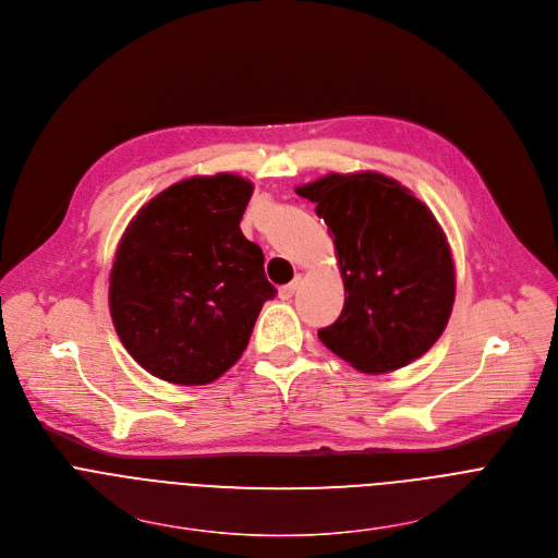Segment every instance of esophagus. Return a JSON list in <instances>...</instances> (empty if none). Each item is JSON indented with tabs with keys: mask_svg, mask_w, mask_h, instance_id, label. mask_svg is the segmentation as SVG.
I'll return each mask as SVG.
<instances>
[{
	"mask_svg": "<svg viewBox=\"0 0 558 558\" xmlns=\"http://www.w3.org/2000/svg\"><path fill=\"white\" fill-rule=\"evenodd\" d=\"M300 280H302V276H295V278L289 282V284H284V287H280V289H278V295H280L282 300H289V298H293V293H295V289H298Z\"/></svg>",
	"mask_w": 558,
	"mask_h": 558,
	"instance_id": "34e87169",
	"label": "esophagus"
}]
</instances>
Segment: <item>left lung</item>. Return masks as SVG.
I'll return each mask as SVG.
<instances>
[{
	"label": "left lung",
	"instance_id": "1",
	"mask_svg": "<svg viewBox=\"0 0 558 558\" xmlns=\"http://www.w3.org/2000/svg\"><path fill=\"white\" fill-rule=\"evenodd\" d=\"M298 195L328 226L348 295L341 315L317 330L322 343L373 375L423 356L456 298L451 252L427 206L379 172H332Z\"/></svg>",
	"mask_w": 558,
	"mask_h": 558
}]
</instances>
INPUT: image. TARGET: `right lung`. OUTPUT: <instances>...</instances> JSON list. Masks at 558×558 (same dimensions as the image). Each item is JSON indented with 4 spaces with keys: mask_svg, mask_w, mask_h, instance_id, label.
I'll return each mask as SVG.
<instances>
[{
    "mask_svg": "<svg viewBox=\"0 0 558 558\" xmlns=\"http://www.w3.org/2000/svg\"><path fill=\"white\" fill-rule=\"evenodd\" d=\"M254 185L236 174L183 179L129 223L109 308L129 354L157 379L204 386L230 369L278 291L241 232Z\"/></svg>",
    "mask_w": 558,
    "mask_h": 558,
    "instance_id": "right-lung-1",
    "label": "right lung"
}]
</instances>
